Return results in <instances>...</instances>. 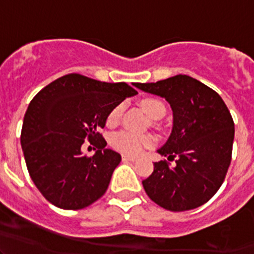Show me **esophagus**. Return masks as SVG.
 <instances>
[{"label":"esophagus","instance_id":"34e87169","mask_svg":"<svg viewBox=\"0 0 254 254\" xmlns=\"http://www.w3.org/2000/svg\"><path fill=\"white\" fill-rule=\"evenodd\" d=\"M123 161L124 162H134V161H136V157L129 155H123Z\"/></svg>","mask_w":254,"mask_h":254}]
</instances>
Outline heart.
Wrapping results in <instances>:
<instances>
[{
  "label": "heart",
  "instance_id": "1",
  "mask_svg": "<svg viewBox=\"0 0 254 254\" xmlns=\"http://www.w3.org/2000/svg\"><path fill=\"white\" fill-rule=\"evenodd\" d=\"M141 107L145 111L146 114L152 119H160L165 115L166 108L163 106L162 102L155 98H146L141 102ZM122 106L115 107L108 115V124H115L118 120L120 119L122 115ZM112 145L114 146L117 150L123 151L125 153H130V155H137L140 153L145 147H148L153 143V137L145 135V136H140V135L132 134L129 131H119L115 132L111 139Z\"/></svg>",
  "mask_w": 254,
  "mask_h": 254
}]
</instances>
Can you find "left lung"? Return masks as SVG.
<instances>
[{
	"instance_id": "obj_1",
	"label": "left lung",
	"mask_w": 254,
	"mask_h": 254,
	"mask_svg": "<svg viewBox=\"0 0 254 254\" xmlns=\"http://www.w3.org/2000/svg\"><path fill=\"white\" fill-rule=\"evenodd\" d=\"M170 103L173 127L157 152L177 157L176 167L167 161L155 162L142 186L152 201L170 211H186L205 204L219 190L231 163L235 124L221 97L187 75L132 83Z\"/></svg>"
}]
</instances>
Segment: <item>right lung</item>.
<instances>
[{"instance_id":"add662e5","label":"right lung","mask_w":254,"mask_h":254,"mask_svg":"<svg viewBox=\"0 0 254 254\" xmlns=\"http://www.w3.org/2000/svg\"><path fill=\"white\" fill-rule=\"evenodd\" d=\"M137 94L125 82L108 83L70 73L55 79L29 103L20 132L28 172L48 201L65 210H79L98 200L108 189L122 156L99 130L125 98ZM89 139L96 153L81 155Z\"/></svg>"}]
</instances>
